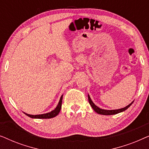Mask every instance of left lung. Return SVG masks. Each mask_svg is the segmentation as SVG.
Wrapping results in <instances>:
<instances>
[{"mask_svg": "<svg viewBox=\"0 0 149 149\" xmlns=\"http://www.w3.org/2000/svg\"><path fill=\"white\" fill-rule=\"evenodd\" d=\"M88 100H89V104H90L91 107H92V109L94 110V111L96 112L97 113L100 114V115H115V114L121 113V112H123L124 111H125V110H127L128 108H129L130 106L132 104V103L134 102H132V103H130L129 105L127 106V107H124V108H122V109H117V110H104V109H100V108L97 107L96 105H95L94 103H93V102H92V100H91L89 95H88Z\"/></svg>", "mask_w": 149, "mask_h": 149, "instance_id": "left-lung-1", "label": "left lung"}]
</instances>
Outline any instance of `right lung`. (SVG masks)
I'll use <instances>...</instances> for the list:
<instances>
[{"mask_svg":"<svg viewBox=\"0 0 149 149\" xmlns=\"http://www.w3.org/2000/svg\"><path fill=\"white\" fill-rule=\"evenodd\" d=\"M62 97H63V95L61 96L60 101H59L58 104L57 106L56 109L54 110H53L52 111H51L50 113H47L45 114H42V115H29V114L25 113V115H26L28 117H31V118H34V119H51V118H53L54 117H56L59 114L61 108H62Z\"/></svg>","mask_w":149,"mask_h":149,"instance_id":"add662e5","label":"right lung"}]
</instances>
